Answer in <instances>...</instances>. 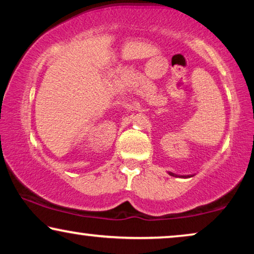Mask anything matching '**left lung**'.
I'll list each match as a JSON object with an SVG mask.
<instances>
[{
	"label": "left lung",
	"instance_id": "1",
	"mask_svg": "<svg viewBox=\"0 0 254 254\" xmlns=\"http://www.w3.org/2000/svg\"><path fill=\"white\" fill-rule=\"evenodd\" d=\"M169 175L170 176H173V177H179V176H177V175H175V173H172V172H169ZM183 178H189V177H192V176H182Z\"/></svg>",
	"mask_w": 254,
	"mask_h": 254
}]
</instances>
